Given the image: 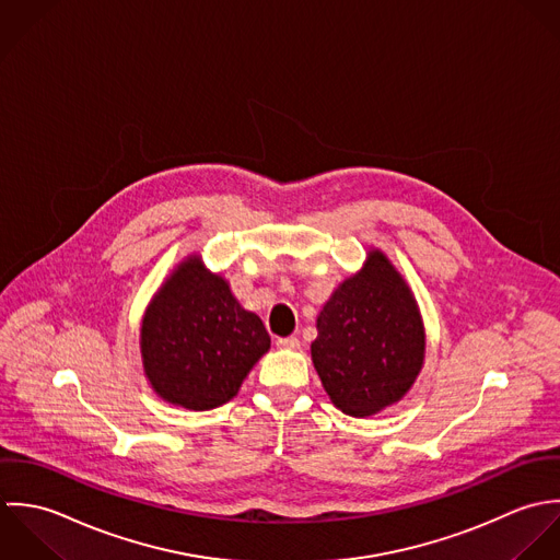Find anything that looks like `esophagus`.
<instances>
[{"instance_id": "34e87169", "label": "esophagus", "mask_w": 560, "mask_h": 560, "mask_svg": "<svg viewBox=\"0 0 560 560\" xmlns=\"http://www.w3.org/2000/svg\"><path fill=\"white\" fill-rule=\"evenodd\" d=\"M277 346L285 348V350H296V348H301V341H299V337H279Z\"/></svg>"}]
</instances>
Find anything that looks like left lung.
<instances>
[{"label": "left lung", "instance_id": "obj_1", "mask_svg": "<svg viewBox=\"0 0 560 560\" xmlns=\"http://www.w3.org/2000/svg\"><path fill=\"white\" fill-rule=\"evenodd\" d=\"M312 359L331 402L363 418L398 402L424 363V325L413 292L385 253L341 281L316 320Z\"/></svg>", "mask_w": 560, "mask_h": 560}]
</instances>
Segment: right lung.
<instances>
[{
	"mask_svg": "<svg viewBox=\"0 0 560 560\" xmlns=\"http://www.w3.org/2000/svg\"><path fill=\"white\" fill-rule=\"evenodd\" d=\"M270 336L221 275L190 255L149 303L140 327L144 374L171 405L208 411L229 402Z\"/></svg>",
	"mask_w": 560,
	"mask_h": 560,
	"instance_id": "1",
	"label": "right lung"
}]
</instances>
